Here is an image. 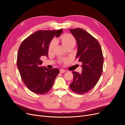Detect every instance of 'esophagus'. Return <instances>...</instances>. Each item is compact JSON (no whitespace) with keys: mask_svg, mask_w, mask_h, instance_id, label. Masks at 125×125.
Masks as SVG:
<instances>
[{"mask_svg":"<svg viewBox=\"0 0 125 125\" xmlns=\"http://www.w3.org/2000/svg\"><path fill=\"white\" fill-rule=\"evenodd\" d=\"M65 72H66L65 70H63V69H60V72L61 73H65Z\"/></svg>","mask_w":125,"mask_h":125,"instance_id":"obj_1","label":"esophagus"}]
</instances>
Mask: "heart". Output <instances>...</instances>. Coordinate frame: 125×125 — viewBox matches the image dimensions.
Listing matches in <instances>:
<instances>
[{
  "mask_svg": "<svg viewBox=\"0 0 125 125\" xmlns=\"http://www.w3.org/2000/svg\"><path fill=\"white\" fill-rule=\"evenodd\" d=\"M60 40L63 45L67 49L73 48L76 44V40L72 34L66 33L62 35L60 38ZM57 45V41L52 40L50 42L48 46V52H52L54 50ZM68 61L66 59H61L59 60L60 63H66Z\"/></svg>",
  "mask_w": 125,
  "mask_h": 125,
  "instance_id": "1",
  "label": "heart"
}]
</instances>
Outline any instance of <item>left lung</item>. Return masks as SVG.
Masks as SVG:
<instances>
[{
  "label": "left lung",
  "mask_w": 125,
  "mask_h": 125,
  "mask_svg": "<svg viewBox=\"0 0 125 125\" xmlns=\"http://www.w3.org/2000/svg\"><path fill=\"white\" fill-rule=\"evenodd\" d=\"M77 43L76 59L81 62L82 73L73 72V80L71 89L78 94L87 93L96 85L103 72L104 57L101 46L95 38L85 30L70 29Z\"/></svg>",
  "instance_id": "obj_1"
}]
</instances>
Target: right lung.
Masks as SVG:
<instances>
[{
	"label": "right lung",
	"mask_w": 125,
	"mask_h": 125,
	"mask_svg": "<svg viewBox=\"0 0 125 125\" xmlns=\"http://www.w3.org/2000/svg\"><path fill=\"white\" fill-rule=\"evenodd\" d=\"M62 32V29L36 31L23 41L18 49L17 66L21 79L28 89L35 94L49 92L60 72L58 68L41 66V57H48L50 41Z\"/></svg>",
	"instance_id": "obj_1"
}]
</instances>
